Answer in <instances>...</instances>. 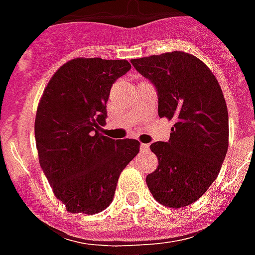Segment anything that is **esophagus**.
I'll use <instances>...</instances> for the list:
<instances>
[{
  "label": "esophagus",
  "mask_w": 255,
  "mask_h": 255,
  "mask_svg": "<svg viewBox=\"0 0 255 255\" xmlns=\"http://www.w3.org/2000/svg\"><path fill=\"white\" fill-rule=\"evenodd\" d=\"M150 146L147 143H140V151H149Z\"/></svg>",
  "instance_id": "1"
}]
</instances>
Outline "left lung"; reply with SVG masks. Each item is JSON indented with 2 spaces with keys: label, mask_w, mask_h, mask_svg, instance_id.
<instances>
[{
  "label": "left lung",
  "mask_w": 255,
  "mask_h": 255,
  "mask_svg": "<svg viewBox=\"0 0 255 255\" xmlns=\"http://www.w3.org/2000/svg\"><path fill=\"white\" fill-rule=\"evenodd\" d=\"M158 93V116L175 123L168 142L150 144L158 166L146 176L157 202L184 208L206 192L228 150V109L213 72L199 58L169 52L131 60Z\"/></svg>",
  "instance_id": "8db88e82"
}]
</instances>
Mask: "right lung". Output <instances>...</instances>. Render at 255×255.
Wrapping results in <instances>:
<instances>
[{
    "instance_id": "obj_1",
    "label": "right lung",
    "mask_w": 255,
    "mask_h": 255,
    "mask_svg": "<svg viewBox=\"0 0 255 255\" xmlns=\"http://www.w3.org/2000/svg\"><path fill=\"white\" fill-rule=\"evenodd\" d=\"M129 69L127 60L73 58L56 71L39 100L34 126L39 164L71 213L108 208L120 173L139 153L136 139L101 133L112 84Z\"/></svg>"
}]
</instances>
